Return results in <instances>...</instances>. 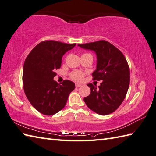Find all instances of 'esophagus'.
Returning <instances> with one entry per match:
<instances>
[{
    "mask_svg": "<svg viewBox=\"0 0 156 156\" xmlns=\"http://www.w3.org/2000/svg\"><path fill=\"white\" fill-rule=\"evenodd\" d=\"M75 85H76V88L80 87H82V84H78V83H76V84H75Z\"/></svg>",
    "mask_w": 156,
    "mask_h": 156,
    "instance_id": "34e87169",
    "label": "esophagus"
}]
</instances>
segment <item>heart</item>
I'll use <instances>...</instances> for the list:
<instances>
[{"mask_svg":"<svg viewBox=\"0 0 156 156\" xmlns=\"http://www.w3.org/2000/svg\"><path fill=\"white\" fill-rule=\"evenodd\" d=\"M84 72L79 70H75L72 72L70 74V78L73 80L75 81H81L84 78Z\"/></svg>","mask_w":156,"mask_h":156,"instance_id":"b5f03b06","label":"heart"}]
</instances>
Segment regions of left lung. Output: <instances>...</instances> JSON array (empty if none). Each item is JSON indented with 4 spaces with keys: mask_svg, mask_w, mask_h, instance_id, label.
<instances>
[{
    "mask_svg": "<svg viewBox=\"0 0 156 156\" xmlns=\"http://www.w3.org/2000/svg\"><path fill=\"white\" fill-rule=\"evenodd\" d=\"M79 47L95 52L97 67L92 73L94 80H102L101 85L88 84L90 94L84 98L87 107L101 115L117 110L127 94L130 81L129 65L122 52L110 43L101 40Z\"/></svg>",
    "mask_w": 156,
    "mask_h": 156,
    "instance_id": "obj_1",
    "label": "left lung"
}]
</instances>
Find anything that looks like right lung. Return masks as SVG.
I'll list each match as a JSON object with an SVG mask.
<instances>
[{"label":"right lung","mask_w":156,"mask_h":156,"mask_svg":"<svg viewBox=\"0 0 156 156\" xmlns=\"http://www.w3.org/2000/svg\"><path fill=\"white\" fill-rule=\"evenodd\" d=\"M76 45L55 41L39 43L29 53L23 66V83L26 97L36 110L53 115L65 107L74 90V82L66 80L62 85L54 80L60 68L62 58Z\"/></svg>","instance_id":"right-lung-1"}]
</instances>
